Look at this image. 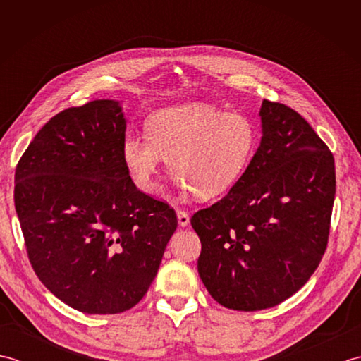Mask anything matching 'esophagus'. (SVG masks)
I'll return each instance as SVG.
<instances>
[{
    "mask_svg": "<svg viewBox=\"0 0 361 361\" xmlns=\"http://www.w3.org/2000/svg\"><path fill=\"white\" fill-rule=\"evenodd\" d=\"M176 219H178L180 226L185 228V226L189 225V214L186 211H181V209L176 211Z\"/></svg>",
    "mask_w": 361,
    "mask_h": 361,
    "instance_id": "obj_1",
    "label": "esophagus"
}]
</instances>
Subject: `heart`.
I'll return each mask as SVG.
<instances>
[{
    "instance_id": "1",
    "label": "heart",
    "mask_w": 361,
    "mask_h": 361,
    "mask_svg": "<svg viewBox=\"0 0 361 361\" xmlns=\"http://www.w3.org/2000/svg\"><path fill=\"white\" fill-rule=\"evenodd\" d=\"M145 132L147 136L127 135L121 149L130 178L144 194L157 192V173L169 161L183 190H192L200 200L224 195L247 172L257 145L251 118L206 102L153 113Z\"/></svg>"
}]
</instances>
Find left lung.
<instances>
[{"mask_svg":"<svg viewBox=\"0 0 361 361\" xmlns=\"http://www.w3.org/2000/svg\"><path fill=\"white\" fill-rule=\"evenodd\" d=\"M262 137L240 181L194 214L198 274L233 310L274 307L295 295L323 257L335 200V164L309 122L264 101Z\"/></svg>","mask_w":361,"mask_h":361,"instance_id":"left-lung-1","label":"left lung"}]
</instances>
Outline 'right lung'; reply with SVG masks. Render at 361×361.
<instances>
[{"instance_id":"1","label":"right lung","mask_w":361,"mask_h":361,"mask_svg":"<svg viewBox=\"0 0 361 361\" xmlns=\"http://www.w3.org/2000/svg\"><path fill=\"white\" fill-rule=\"evenodd\" d=\"M122 105L97 99L49 119L15 171L30 264L70 307L121 313L141 301L176 229L169 204L133 185L122 159Z\"/></svg>"}]
</instances>
